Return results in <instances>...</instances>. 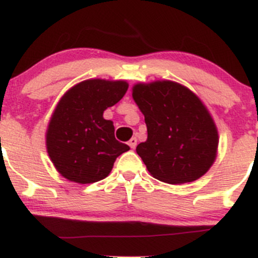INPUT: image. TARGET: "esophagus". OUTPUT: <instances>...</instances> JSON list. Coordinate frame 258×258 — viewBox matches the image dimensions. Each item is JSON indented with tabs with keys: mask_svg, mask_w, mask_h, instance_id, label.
<instances>
[{
	"mask_svg": "<svg viewBox=\"0 0 258 258\" xmlns=\"http://www.w3.org/2000/svg\"><path fill=\"white\" fill-rule=\"evenodd\" d=\"M128 145H130V148H131V149H135V148H136V145H137V140H136V139H135V137H132L131 140L128 141Z\"/></svg>",
	"mask_w": 258,
	"mask_h": 258,
	"instance_id": "34e87169",
	"label": "esophagus"
}]
</instances>
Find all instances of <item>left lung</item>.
I'll use <instances>...</instances> for the list:
<instances>
[{"label":"left lung","instance_id":"8db88e82","mask_svg":"<svg viewBox=\"0 0 258 258\" xmlns=\"http://www.w3.org/2000/svg\"><path fill=\"white\" fill-rule=\"evenodd\" d=\"M132 98L148 127V139L137 145L136 153L154 178L187 183L210 169L218 151V130L196 94L163 80L136 84Z\"/></svg>","mask_w":258,"mask_h":258}]
</instances>
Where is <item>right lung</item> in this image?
<instances>
[{"mask_svg": "<svg viewBox=\"0 0 258 258\" xmlns=\"http://www.w3.org/2000/svg\"><path fill=\"white\" fill-rule=\"evenodd\" d=\"M127 89L126 81L90 79L64 93L45 135L48 155L62 177L81 184L104 179L115 159L130 150L115 140L113 122L103 117Z\"/></svg>", "mask_w": 258, "mask_h": 258, "instance_id": "add662e5", "label": "right lung"}]
</instances>
